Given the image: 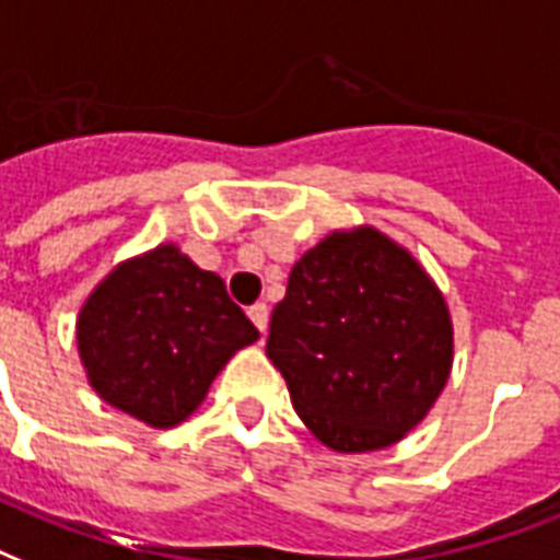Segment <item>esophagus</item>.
I'll return each instance as SVG.
<instances>
[{
	"mask_svg": "<svg viewBox=\"0 0 560 560\" xmlns=\"http://www.w3.org/2000/svg\"><path fill=\"white\" fill-rule=\"evenodd\" d=\"M248 318L257 324V329L266 336L268 329V306L266 303H254V306H248Z\"/></svg>",
	"mask_w": 560,
	"mask_h": 560,
	"instance_id": "esophagus-1",
	"label": "esophagus"
}]
</instances>
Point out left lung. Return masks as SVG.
Listing matches in <instances>:
<instances>
[{
	"instance_id": "left-lung-1",
	"label": "left lung",
	"mask_w": 560,
	"mask_h": 560,
	"mask_svg": "<svg viewBox=\"0 0 560 560\" xmlns=\"http://www.w3.org/2000/svg\"><path fill=\"white\" fill-rule=\"evenodd\" d=\"M266 353L315 438L368 453L400 441L438 400L453 324L427 271L362 228L332 233L294 262Z\"/></svg>"
}]
</instances>
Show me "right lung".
<instances>
[{"instance_id": "add662e5", "label": "right lung", "mask_w": 560, "mask_h": 560, "mask_svg": "<svg viewBox=\"0 0 560 560\" xmlns=\"http://www.w3.org/2000/svg\"><path fill=\"white\" fill-rule=\"evenodd\" d=\"M257 339L221 277L172 245L116 268L78 318L95 392L151 427L192 415L224 362Z\"/></svg>"}]
</instances>
